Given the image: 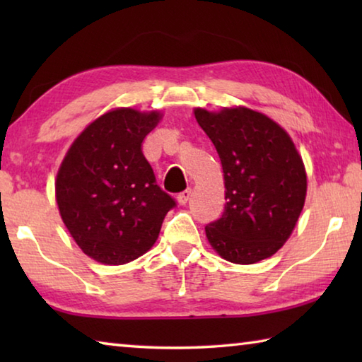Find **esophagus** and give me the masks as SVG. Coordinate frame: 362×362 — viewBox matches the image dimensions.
I'll list each match as a JSON object with an SVG mask.
<instances>
[{
	"mask_svg": "<svg viewBox=\"0 0 362 362\" xmlns=\"http://www.w3.org/2000/svg\"><path fill=\"white\" fill-rule=\"evenodd\" d=\"M189 198H192V189H185V192L177 194V203H179L180 206H185Z\"/></svg>",
	"mask_w": 362,
	"mask_h": 362,
	"instance_id": "1",
	"label": "esophagus"
}]
</instances>
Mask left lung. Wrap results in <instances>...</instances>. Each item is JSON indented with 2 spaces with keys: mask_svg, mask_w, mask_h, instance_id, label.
<instances>
[{
  "mask_svg": "<svg viewBox=\"0 0 362 362\" xmlns=\"http://www.w3.org/2000/svg\"><path fill=\"white\" fill-rule=\"evenodd\" d=\"M218 153L225 211L206 226L211 247L231 263L252 265L284 246L306 198L303 159L276 121L247 107L194 108Z\"/></svg>",
  "mask_w": 362,
  "mask_h": 362,
  "instance_id": "8db88e82",
  "label": "left lung"
}]
</instances>
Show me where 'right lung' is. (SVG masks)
<instances>
[{
  "label": "right lung",
  "instance_id": "add662e5",
  "mask_svg": "<svg viewBox=\"0 0 362 362\" xmlns=\"http://www.w3.org/2000/svg\"><path fill=\"white\" fill-rule=\"evenodd\" d=\"M161 118L158 110H110L84 127L60 163V217L78 247L103 265H124L148 252L175 206L142 153Z\"/></svg>",
  "mask_w": 362,
  "mask_h": 362
}]
</instances>
